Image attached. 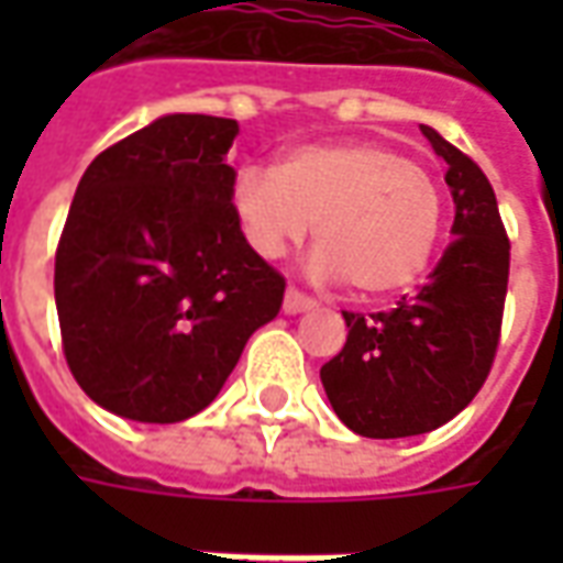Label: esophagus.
I'll use <instances>...</instances> for the list:
<instances>
[{"instance_id":"1","label":"esophagus","mask_w":563,"mask_h":563,"mask_svg":"<svg viewBox=\"0 0 563 563\" xmlns=\"http://www.w3.org/2000/svg\"><path fill=\"white\" fill-rule=\"evenodd\" d=\"M313 307H317V301L301 292V289H295V286H289L286 295H283V310L286 313H305V310H313Z\"/></svg>"}]
</instances>
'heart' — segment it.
I'll use <instances>...</instances> for the list:
<instances>
[{"label":"heart","mask_w":563,"mask_h":563,"mask_svg":"<svg viewBox=\"0 0 563 563\" xmlns=\"http://www.w3.org/2000/svg\"><path fill=\"white\" fill-rule=\"evenodd\" d=\"M232 205L246 244L280 258L313 222V271L358 298H391L422 280L443 234V192L395 150L343 141L292 150L271 168L234 177Z\"/></svg>","instance_id":"b5f03b06"}]
</instances>
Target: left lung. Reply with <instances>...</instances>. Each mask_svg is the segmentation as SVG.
Listing matches in <instances>:
<instances>
[{
	"mask_svg": "<svg viewBox=\"0 0 563 563\" xmlns=\"http://www.w3.org/2000/svg\"><path fill=\"white\" fill-rule=\"evenodd\" d=\"M446 162L455 201L452 241L422 289L395 310L353 313L346 343L319 377L355 434L391 440L434 431L483 389L495 365L509 280V238L483 168L422 126Z\"/></svg>",
	"mask_w": 563,
	"mask_h": 563,
	"instance_id": "8db88e82",
	"label": "left lung"
}]
</instances>
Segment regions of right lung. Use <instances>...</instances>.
Wrapping results in <instances>:
<instances>
[{"label":"right lung","mask_w":563,"mask_h":563,"mask_svg":"<svg viewBox=\"0 0 563 563\" xmlns=\"http://www.w3.org/2000/svg\"><path fill=\"white\" fill-rule=\"evenodd\" d=\"M234 135L225 117H159L102 150L68 208L54 268L63 353L123 419L205 410L283 305V274L234 213Z\"/></svg>","instance_id":"obj_1"}]
</instances>
